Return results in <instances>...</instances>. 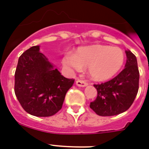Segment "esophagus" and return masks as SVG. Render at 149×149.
Listing matches in <instances>:
<instances>
[{"label": "esophagus", "instance_id": "esophagus-1", "mask_svg": "<svg viewBox=\"0 0 149 149\" xmlns=\"http://www.w3.org/2000/svg\"><path fill=\"white\" fill-rule=\"evenodd\" d=\"M76 83H77V85L78 86H80V87H84L88 86V83H87L86 81L83 80V79H77Z\"/></svg>", "mask_w": 149, "mask_h": 149}]
</instances>
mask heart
<instances>
[{"label":"heart","mask_w":149,"mask_h":149,"mask_svg":"<svg viewBox=\"0 0 149 149\" xmlns=\"http://www.w3.org/2000/svg\"><path fill=\"white\" fill-rule=\"evenodd\" d=\"M124 60V54L118 47L93 45L79 49L74 55H64L62 62L66 68L75 70L88 67L92 78L104 81L118 73L123 67Z\"/></svg>","instance_id":"obj_1"}]
</instances>
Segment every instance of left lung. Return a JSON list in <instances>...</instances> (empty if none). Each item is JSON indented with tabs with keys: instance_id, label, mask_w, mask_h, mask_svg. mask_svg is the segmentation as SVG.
Instances as JSON below:
<instances>
[{
	"instance_id": "obj_1",
	"label": "left lung",
	"mask_w": 149,
	"mask_h": 149,
	"mask_svg": "<svg viewBox=\"0 0 149 149\" xmlns=\"http://www.w3.org/2000/svg\"><path fill=\"white\" fill-rule=\"evenodd\" d=\"M125 67L116 77L100 84H94L97 97L89 107L100 116H112L125 112L133 103L139 91V71L137 60L130 50L125 51Z\"/></svg>"
}]
</instances>
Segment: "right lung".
I'll return each mask as SVG.
<instances>
[{"label": "right lung", "instance_id": "obj_1", "mask_svg": "<svg viewBox=\"0 0 149 149\" xmlns=\"http://www.w3.org/2000/svg\"><path fill=\"white\" fill-rule=\"evenodd\" d=\"M14 93L22 108L38 117L55 115L62 109L66 94L74 83L54 69L33 46L24 52L15 71Z\"/></svg>", "mask_w": 149, "mask_h": 149}]
</instances>
